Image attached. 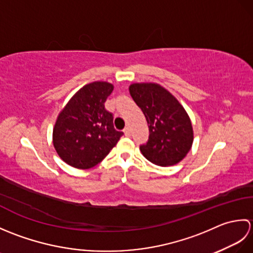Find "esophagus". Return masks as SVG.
Wrapping results in <instances>:
<instances>
[{
	"label": "esophagus",
	"instance_id": "obj_1",
	"mask_svg": "<svg viewBox=\"0 0 253 253\" xmlns=\"http://www.w3.org/2000/svg\"><path fill=\"white\" fill-rule=\"evenodd\" d=\"M124 133H125V136H127V137L130 136V129H129V127H125V129H124Z\"/></svg>",
	"mask_w": 253,
	"mask_h": 253
}]
</instances>
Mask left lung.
Listing matches in <instances>:
<instances>
[{
  "label": "left lung",
  "instance_id": "left-lung-1",
  "mask_svg": "<svg viewBox=\"0 0 253 253\" xmlns=\"http://www.w3.org/2000/svg\"><path fill=\"white\" fill-rule=\"evenodd\" d=\"M129 92L149 126V140L140 147L143 157L159 166L179 163L193 142L192 124L184 106L155 83L131 84Z\"/></svg>",
  "mask_w": 253,
  "mask_h": 253
}]
</instances>
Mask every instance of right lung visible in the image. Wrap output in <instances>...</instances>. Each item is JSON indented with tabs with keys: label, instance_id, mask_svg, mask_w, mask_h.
Wrapping results in <instances>:
<instances>
[{
	"label": "right lung",
	"instance_id": "obj_1",
	"mask_svg": "<svg viewBox=\"0 0 253 253\" xmlns=\"http://www.w3.org/2000/svg\"><path fill=\"white\" fill-rule=\"evenodd\" d=\"M114 85L94 82L75 93L53 127V146L64 162L88 169L99 164L123 136L115 130L113 115L104 109Z\"/></svg>",
	"mask_w": 253,
	"mask_h": 253
}]
</instances>
